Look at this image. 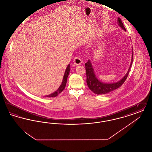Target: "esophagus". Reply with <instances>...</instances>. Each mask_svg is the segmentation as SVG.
I'll return each instance as SVG.
<instances>
[{"label":"esophagus","instance_id":"obj_1","mask_svg":"<svg viewBox=\"0 0 152 152\" xmlns=\"http://www.w3.org/2000/svg\"><path fill=\"white\" fill-rule=\"evenodd\" d=\"M82 62H83L82 60L81 59V58H79V57H76L73 59V63H74L75 65H80V64H81Z\"/></svg>","mask_w":152,"mask_h":152}]
</instances>
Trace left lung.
<instances>
[{"instance_id":"8db88e82","label":"left lung","mask_w":152,"mask_h":152,"mask_svg":"<svg viewBox=\"0 0 152 152\" xmlns=\"http://www.w3.org/2000/svg\"><path fill=\"white\" fill-rule=\"evenodd\" d=\"M117 22L118 25L123 28L125 30V27L123 25V22L120 18L117 19ZM126 31V30H125ZM133 52H132V61L130 64V67L128 69L127 73L125 76L123 77L120 81L112 84H107L103 83L100 81L96 77L94 74V69L92 68V65L91 64V61L88 60V62L85 64L86 69L87 73V83L89 88L94 94H108L111 92L116 89L120 88L125 82V81L127 79L128 74L130 71L131 65L133 63Z\"/></svg>"}]
</instances>
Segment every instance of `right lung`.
<instances>
[{"instance_id": "right-lung-1", "label": "right lung", "mask_w": 152, "mask_h": 152, "mask_svg": "<svg viewBox=\"0 0 152 152\" xmlns=\"http://www.w3.org/2000/svg\"><path fill=\"white\" fill-rule=\"evenodd\" d=\"M69 72H70V65L69 64V65L67 66V67L66 68L65 73H64V77H63V81H62V83H61V86L58 88V89L56 91H55V92H53L52 94H49L48 96H46V97H56V96H58V94H60L64 89L65 86H66V84L67 78H68V75L69 73Z\"/></svg>"}]
</instances>
